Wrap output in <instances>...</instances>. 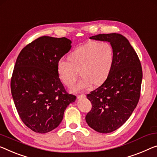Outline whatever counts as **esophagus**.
<instances>
[{
	"label": "esophagus",
	"mask_w": 157,
	"mask_h": 157,
	"mask_svg": "<svg viewBox=\"0 0 157 157\" xmlns=\"http://www.w3.org/2000/svg\"><path fill=\"white\" fill-rule=\"evenodd\" d=\"M85 97H86L85 94H79L77 96V98H78V99H81V98H85Z\"/></svg>",
	"instance_id": "34e87169"
}]
</instances>
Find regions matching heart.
<instances>
[{"instance_id":"b5f03b06","label":"heart","mask_w":157,"mask_h":157,"mask_svg":"<svg viewBox=\"0 0 157 157\" xmlns=\"http://www.w3.org/2000/svg\"><path fill=\"white\" fill-rule=\"evenodd\" d=\"M115 51L109 42H90L79 46L67 56V61L60 60L58 76L62 83L71 88L75 83L78 72L82 78L72 92H82L94 84L100 85L108 78L113 67Z\"/></svg>"}]
</instances>
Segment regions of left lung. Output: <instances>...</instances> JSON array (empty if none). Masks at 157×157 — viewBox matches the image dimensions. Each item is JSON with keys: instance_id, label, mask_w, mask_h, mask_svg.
Instances as JSON below:
<instances>
[{"instance_id": "obj_1", "label": "left lung", "mask_w": 157, "mask_h": 157, "mask_svg": "<svg viewBox=\"0 0 157 157\" xmlns=\"http://www.w3.org/2000/svg\"><path fill=\"white\" fill-rule=\"evenodd\" d=\"M90 39L108 41L115 51L113 67L102 85L86 95L92 103L85 120L90 128L109 133L122 126L139 101L142 70L136 52L129 41L117 33L98 34Z\"/></svg>"}]
</instances>
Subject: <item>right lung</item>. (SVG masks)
I'll use <instances>...</instances> for the list:
<instances>
[{
	"label": "right lung",
	"mask_w": 157,
	"mask_h": 157,
	"mask_svg": "<svg viewBox=\"0 0 157 157\" xmlns=\"http://www.w3.org/2000/svg\"><path fill=\"white\" fill-rule=\"evenodd\" d=\"M72 41L44 36L27 45L16 60L11 93L21 120L35 132L46 133L61 123L67 106L76 99L66 92L57 72Z\"/></svg>",
	"instance_id": "1"
}]
</instances>
